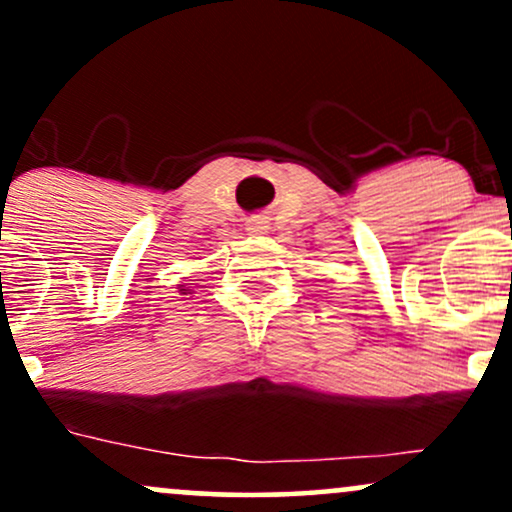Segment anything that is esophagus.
<instances>
[{
  "instance_id": "1",
  "label": "esophagus",
  "mask_w": 512,
  "mask_h": 512,
  "mask_svg": "<svg viewBox=\"0 0 512 512\" xmlns=\"http://www.w3.org/2000/svg\"><path fill=\"white\" fill-rule=\"evenodd\" d=\"M248 233L250 236H267L269 233L267 221H264L262 216H252V219L248 221Z\"/></svg>"
}]
</instances>
